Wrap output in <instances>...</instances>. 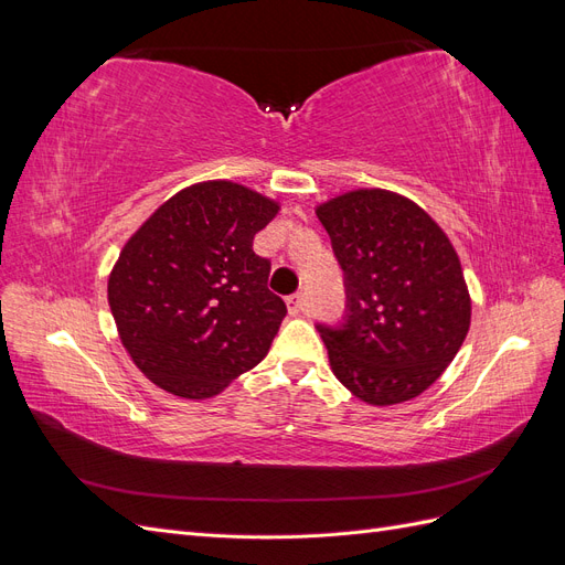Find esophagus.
<instances>
[{
  "label": "esophagus",
  "mask_w": 565,
  "mask_h": 565,
  "mask_svg": "<svg viewBox=\"0 0 565 565\" xmlns=\"http://www.w3.org/2000/svg\"><path fill=\"white\" fill-rule=\"evenodd\" d=\"M287 306H289V313L299 316L306 309V299H303V295H292V297L287 299Z\"/></svg>",
  "instance_id": "34e87169"
}]
</instances>
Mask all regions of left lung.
Wrapping results in <instances>:
<instances>
[{"instance_id": "left-lung-1", "label": "left lung", "mask_w": 565, "mask_h": 565, "mask_svg": "<svg viewBox=\"0 0 565 565\" xmlns=\"http://www.w3.org/2000/svg\"><path fill=\"white\" fill-rule=\"evenodd\" d=\"M344 270L347 322L318 332L330 367L355 398H417L452 363L471 324V297L448 235L419 204L358 188L316 210Z\"/></svg>"}]
</instances>
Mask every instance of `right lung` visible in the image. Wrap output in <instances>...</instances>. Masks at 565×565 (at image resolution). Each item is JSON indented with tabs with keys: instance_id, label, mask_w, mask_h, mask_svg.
I'll return each instance as SVG.
<instances>
[{
	"instance_id": "obj_1",
	"label": "right lung",
	"mask_w": 565,
	"mask_h": 565,
	"mask_svg": "<svg viewBox=\"0 0 565 565\" xmlns=\"http://www.w3.org/2000/svg\"><path fill=\"white\" fill-rule=\"evenodd\" d=\"M280 204L233 181L183 188L119 252L108 303L122 347L146 377L204 401L259 365L287 313L268 289L254 235Z\"/></svg>"
}]
</instances>
